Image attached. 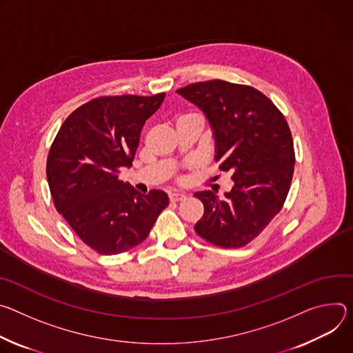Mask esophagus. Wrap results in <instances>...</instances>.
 <instances>
[{
    "mask_svg": "<svg viewBox=\"0 0 353 353\" xmlns=\"http://www.w3.org/2000/svg\"><path fill=\"white\" fill-rule=\"evenodd\" d=\"M185 199H186V194L182 193V192L170 193V201L171 202H181V201H185Z\"/></svg>",
    "mask_w": 353,
    "mask_h": 353,
    "instance_id": "obj_1",
    "label": "esophagus"
}]
</instances>
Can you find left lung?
I'll list each match as a JSON object with an SVG mask.
<instances>
[{
  "label": "left lung",
  "mask_w": 353,
  "mask_h": 353,
  "mask_svg": "<svg viewBox=\"0 0 353 353\" xmlns=\"http://www.w3.org/2000/svg\"><path fill=\"white\" fill-rule=\"evenodd\" d=\"M176 92L205 113L214 160L234 181L224 199L212 190L193 194L205 206L194 231L223 248L244 247L281 212L289 193L294 148L288 122L269 98L248 85L212 80Z\"/></svg>",
  "instance_id": "left-lung-1"
}]
</instances>
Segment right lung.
<instances>
[{
    "mask_svg": "<svg viewBox=\"0 0 353 353\" xmlns=\"http://www.w3.org/2000/svg\"><path fill=\"white\" fill-rule=\"evenodd\" d=\"M165 94L92 99L61 125L48 155V182L59 213L87 245L116 255L141 244L168 194L152 189L141 194L119 181L130 168L141 129L159 110Z\"/></svg>",
    "mask_w": 353,
    "mask_h": 353,
    "instance_id": "right-lung-1",
    "label": "right lung"
}]
</instances>
